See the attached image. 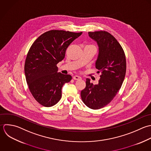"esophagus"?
I'll return each instance as SVG.
<instances>
[{
  "instance_id": "34e87169",
  "label": "esophagus",
  "mask_w": 151,
  "mask_h": 151,
  "mask_svg": "<svg viewBox=\"0 0 151 151\" xmlns=\"http://www.w3.org/2000/svg\"><path fill=\"white\" fill-rule=\"evenodd\" d=\"M73 79L74 80H79V79H81V78L80 76H74L73 77Z\"/></svg>"
}]
</instances>
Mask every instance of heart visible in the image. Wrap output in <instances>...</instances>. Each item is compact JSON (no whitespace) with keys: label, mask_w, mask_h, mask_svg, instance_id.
<instances>
[{"label":"heart","mask_w":151,"mask_h":151,"mask_svg":"<svg viewBox=\"0 0 151 151\" xmlns=\"http://www.w3.org/2000/svg\"><path fill=\"white\" fill-rule=\"evenodd\" d=\"M92 46H93V45H92Z\"/></svg>","instance_id":"b5f03b06"}]
</instances>
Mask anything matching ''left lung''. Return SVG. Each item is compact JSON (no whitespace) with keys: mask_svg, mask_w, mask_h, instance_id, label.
Wrapping results in <instances>:
<instances>
[{"mask_svg":"<svg viewBox=\"0 0 151 151\" xmlns=\"http://www.w3.org/2000/svg\"><path fill=\"white\" fill-rule=\"evenodd\" d=\"M88 34L99 46L95 67L101 75L98 85L86 79V87L81 95L88 108L99 109L109 104L120 90L126 75V56L120 43L110 33L100 30Z\"/></svg>","mask_w":151,"mask_h":151,"instance_id":"1","label":"left lung"}]
</instances>
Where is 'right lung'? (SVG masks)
I'll return each mask as SVG.
<instances>
[{
	"label": "right lung",
	"instance_id": "add662e5",
	"mask_svg": "<svg viewBox=\"0 0 151 151\" xmlns=\"http://www.w3.org/2000/svg\"><path fill=\"white\" fill-rule=\"evenodd\" d=\"M82 33L50 30L42 34L30 46L24 74L30 93L42 106L56 104L61 98L63 85L72 79L70 75L58 73L57 64L65 58L69 45Z\"/></svg>",
	"mask_w": 151,
	"mask_h": 151
}]
</instances>
